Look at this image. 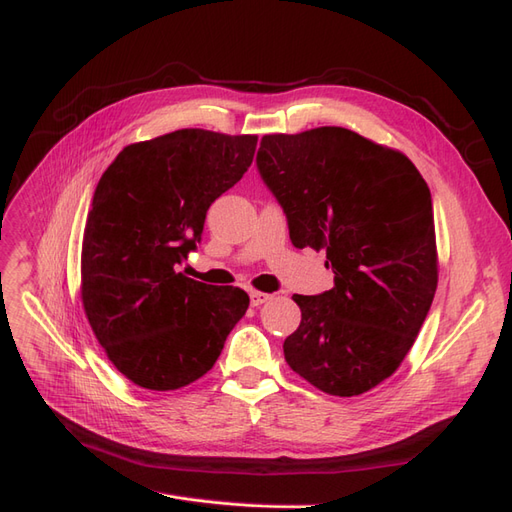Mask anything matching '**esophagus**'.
I'll list each match as a JSON object with an SVG mask.
<instances>
[{
  "label": "esophagus",
  "instance_id": "obj_1",
  "mask_svg": "<svg viewBox=\"0 0 512 512\" xmlns=\"http://www.w3.org/2000/svg\"><path fill=\"white\" fill-rule=\"evenodd\" d=\"M272 296L270 294H264V291H251V304L253 306H259V304H264V302H268Z\"/></svg>",
  "mask_w": 512,
  "mask_h": 512
}]
</instances>
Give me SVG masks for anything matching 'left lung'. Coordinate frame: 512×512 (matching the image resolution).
Listing matches in <instances>:
<instances>
[{
    "mask_svg": "<svg viewBox=\"0 0 512 512\" xmlns=\"http://www.w3.org/2000/svg\"><path fill=\"white\" fill-rule=\"evenodd\" d=\"M257 167L296 248L326 251L334 287L294 296L302 321L285 360L334 397H356L401 367L437 289L433 203L403 152L341 126L266 135Z\"/></svg>",
    "mask_w": 512,
    "mask_h": 512,
    "instance_id": "8db88e82",
    "label": "left lung"
}]
</instances>
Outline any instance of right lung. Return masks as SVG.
<instances>
[{"label": "right lung", "instance_id": "1", "mask_svg": "<svg viewBox=\"0 0 512 512\" xmlns=\"http://www.w3.org/2000/svg\"><path fill=\"white\" fill-rule=\"evenodd\" d=\"M255 148L257 135L182 128L126 145L102 173L83 231L81 300L113 367L141 388L197 382L248 309L244 289L193 281L178 266Z\"/></svg>", "mask_w": 512, "mask_h": 512}]
</instances>
